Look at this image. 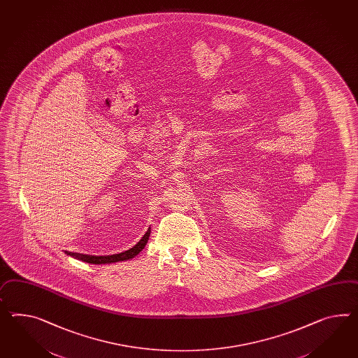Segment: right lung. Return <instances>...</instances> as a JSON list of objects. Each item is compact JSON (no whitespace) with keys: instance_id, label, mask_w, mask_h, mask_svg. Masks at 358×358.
<instances>
[{"instance_id":"right-lung-1","label":"right lung","mask_w":358,"mask_h":358,"mask_svg":"<svg viewBox=\"0 0 358 358\" xmlns=\"http://www.w3.org/2000/svg\"><path fill=\"white\" fill-rule=\"evenodd\" d=\"M150 235V229H148L147 234L143 236V238L138 241V244L134 248H131L129 250L120 253V255H113V256H88V255H80V253H67L70 256L75 257L80 261L88 262V264H96V265H102V264H113V262H118V261H127L135 256H138V253L144 249L147 245L148 240Z\"/></svg>"}]
</instances>
